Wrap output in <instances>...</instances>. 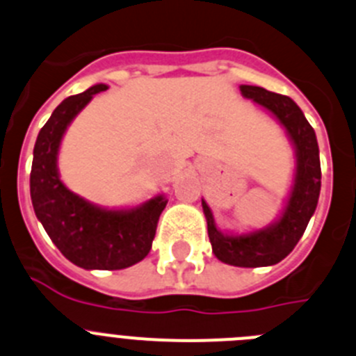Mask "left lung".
Returning a JSON list of instances; mask_svg holds the SVG:
<instances>
[{
  "label": "left lung",
  "mask_w": 356,
  "mask_h": 356,
  "mask_svg": "<svg viewBox=\"0 0 356 356\" xmlns=\"http://www.w3.org/2000/svg\"><path fill=\"white\" fill-rule=\"evenodd\" d=\"M245 98L267 108L286 128L297 154L293 188L281 218L264 230L244 235H227L216 228L214 218L202 200L212 253L223 264L235 267H268L286 258L304 235L309 219L314 214L321 188L320 149L313 126L304 118L297 103L277 92L258 86H241Z\"/></svg>",
  "instance_id": "1"
}]
</instances>
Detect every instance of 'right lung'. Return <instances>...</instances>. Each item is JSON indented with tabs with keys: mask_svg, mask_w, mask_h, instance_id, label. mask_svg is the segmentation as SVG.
<instances>
[{
	"mask_svg": "<svg viewBox=\"0 0 356 356\" xmlns=\"http://www.w3.org/2000/svg\"><path fill=\"white\" fill-rule=\"evenodd\" d=\"M105 89V84H96L59 103L40 129L29 177L38 221L63 257L88 270H119L144 260L167 205L158 195L133 209H102L72 193L59 179L58 152L66 128L92 96Z\"/></svg>",
	"mask_w": 356,
	"mask_h": 356,
	"instance_id": "obj_1",
	"label": "right lung"
}]
</instances>
